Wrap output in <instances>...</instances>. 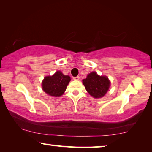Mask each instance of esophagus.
Listing matches in <instances>:
<instances>
[{
  "label": "esophagus",
  "mask_w": 152,
  "mask_h": 152,
  "mask_svg": "<svg viewBox=\"0 0 152 152\" xmlns=\"http://www.w3.org/2000/svg\"><path fill=\"white\" fill-rule=\"evenodd\" d=\"M73 79H74V80H80V77H79V76L73 77Z\"/></svg>",
  "instance_id": "34e87169"
}]
</instances>
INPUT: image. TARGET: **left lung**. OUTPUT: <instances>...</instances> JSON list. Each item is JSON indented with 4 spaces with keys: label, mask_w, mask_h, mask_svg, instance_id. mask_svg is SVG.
Instances as JSON below:
<instances>
[{
    "label": "left lung",
    "mask_w": 152,
    "mask_h": 152,
    "mask_svg": "<svg viewBox=\"0 0 152 152\" xmlns=\"http://www.w3.org/2000/svg\"><path fill=\"white\" fill-rule=\"evenodd\" d=\"M86 90L94 98H102L109 90L110 82L106 76H99L96 72L88 74L87 78L82 80Z\"/></svg>",
    "instance_id": "8db88e82"
}]
</instances>
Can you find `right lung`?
Returning <instances> with one entry per match:
<instances>
[{
    "instance_id": "add662e5",
    "label": "right lung",
    "mask_w": 152,
    "mask_h": 152,
    "mask_svg": "<svg viewBox=\"0 0 152 152\" xmlns=\"http://www.w3.org/2000/svg\"><path fill=\"white\" fill-rule=\"evenodd\" d=\"M70 77L64 75L62 72L57 71L54 75L45 77L42 82L44 92L53 97H60L64 93Z\"/></svg>"
}]
</instances>
